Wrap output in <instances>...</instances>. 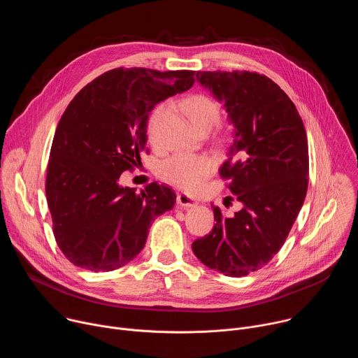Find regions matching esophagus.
Returning a JSON list of instances; mask_svg holds the SVG:
<instances>
[{"instance_id": "1", "label": "esophagus", "mask_w": 358, "mask_h": 358, "mask_svg": "<svg viewBox=\"0 0 358 358\" xmlns=\"http://www.w3.org/2000/svg\"><path fill=\"white\" fill-rule=\"evenodd\" d=\"M177 203L180 207L184 208H189V207H195L196 206V201H194L191 196H188L187 194H178L177 195Z\"/></svg>"}]
</instances>
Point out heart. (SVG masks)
<instances>
[{
    "label": "heart",
    "instance_id": "1",
    "mask_svg": "<svg viewBox=\"0 0 358 358\" xmlns=\"http://www.w3.org/2000/svg\"><path fill=\"white\" fill-rule=\"evenodd\" d=\"M182 109L199 131L210 130L221 117L218 101L202 93L187 97L182 101ZM166 113L167 108L164 105H159L151 110L147 120V136L151 141L156 140L157 129ZM214 166V160L210 156L177 152L159 166V176L166 182L178 188L195 189L213 174Z\"/></svg>",
    "mask_w": 358,
    "mask_h": 358
}]
</instances>
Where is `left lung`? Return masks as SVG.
Wrapping results in <instances>:
<instances>
[{
    "label": "left lung",
    "instance_id": "1",
    "mask_svg": "<svg viewBox=\"0 0 358 358\" xmlns=\"http://www.w3.org/2000/svg\"><path fill=\"white\" fill-rule=\"evenodd\" d=\"M196 80L224 101L234 144L220 176L242 202L225 217L214 208L213 231L192 242L195 257L232 278L268 265L283 246L309 184L308 136L289 96L257 72H196Z\"/></svg>",
    "mask_w": 358,
    "mask_h": 358
}]
</instances>
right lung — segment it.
<instances>
[{"label":"right lung","instance_id":"right-lung-1","mask_svg":"<svg viewBox=\"0 0 358 358\" xmlns=\"http://www.w3.org/2000/svg\"><path fill=\"white\" fill-rule=\"evenodd\" d=\"M195 71L116 68L87 83L64 112L50 147L45 192L52 231L75 266L119 269L144 248L151 221L176 192L157 182L137 194L119 185L145 148L148 113L188 90Z\"/></svg>","mask_w":358,"mask_h":358}]
</instances>
